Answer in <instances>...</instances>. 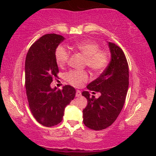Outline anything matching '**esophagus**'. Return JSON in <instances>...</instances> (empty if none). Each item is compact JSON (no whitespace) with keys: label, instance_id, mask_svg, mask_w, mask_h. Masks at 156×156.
Returning <instances> with one entry per match:
<instances>
[{"label":"esophagus","instance_id":"obj_1","mask_svg":"<svg viewBox=\"0 0 156 156\" xmlns=\"http://www.w3.org/2000/svg\"><path fill=\"white\" fill-rule=\"evenodd\" d=\"M81 95H82V93H81V91L80 90H76V97H80Z\"/></svg>","mask_w":156,"mask_h":156}]
</instances>
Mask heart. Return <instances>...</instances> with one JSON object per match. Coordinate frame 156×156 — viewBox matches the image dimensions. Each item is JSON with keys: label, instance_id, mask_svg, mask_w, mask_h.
I'll return each instance as SVG.
<instances>
[{"label": "heart", "instance_id": "heart-1", "mask_svg": "<svg viewBox=\"0 0 156 156\" xmlns=\"http://www.w3.org/2000/svg\"><path fill=\"white\" fill-rule=\"evenodd\" d=\"M73 48L86 57V64L94 72L98 73L105 69L108 62V55L104 50H99V45L91 40H83L73 44ZM55 60L59 67L67 62L69 53L64 46L57 47L55 50ZM65 80L72 85L80 87L88 80V74L83 71L72 70L65 74Z\"/></svg>", "mask_w": 156, "mask_h": 156}]
</instances>
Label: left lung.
<instances>
[{
  "label": "left lung",
  "instance_id": "left-lung-1",
  "mask_svg": "<svg viewBox=\"0 0 156 156\" xmlns=\"http://www.w3.org/2000/svg\"><path fill=\"white\" fill-rule=\"evenodd\" d=\"M111 61L99 77L89 83L87 88L99 91L96 99L84 91L87 106L83 110V122L89 129L99 131L110 126L122 110L129 88V65L123 50L116 44L108 42Z\"/></svg>",
  "mask_w": 156,
  "mask_h": 156
}]
</instances>
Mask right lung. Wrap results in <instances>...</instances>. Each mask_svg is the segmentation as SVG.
<instances>
[{"label": "right lung", "mask_w": 156, "mask_h": 156, "mask_svg": "<svg viewBox=\"0 0 156 156\" xmlns=\"http://www.w3.org/2000/svg\"><path fill=\"white\" fill-rule=\"evenodd\" d=\"M65 38L47 34L32 44L25 59V89L30 111L37 122L47 127L62 121L65 108L74 99L76 90L65 85L62 90L50 84L59 72L55 50Z\"/></svg>", "instance_id": "obj_1"}]
</instances>
